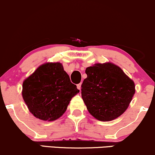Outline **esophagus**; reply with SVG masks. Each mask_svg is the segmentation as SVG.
I'll return each mask as SVG.
<instances>
[{"instance_id": "esophagus-1", "label": "esophagus", "mask_w": 155, "mask_h": 155, "mask_svg": "<svg viewBox=\"0 0 155 155\" xmlns=\"http://www.w3.org/2000/svg\"><path fill=\"white\" fill-rule=\"evenodd\" d=\"M77 87H78V89H79L80 91H81V83L78 84V85H77Z\"/></svg>"}]
</instances>
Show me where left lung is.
<instances>
[{
	"mask_svg": "<svg viewBox=\"0 0 155 155\" xmlns=\"http://www.w3.org/2000/svg\"><path fill=\"white\" fill-rule=\"evenodd\" d=\"M85 73L81 95L90 114L101 121H112L123 114L135 93L132 80L110 62L88 67Z\"/></svg>",
	"mask_w": 155,
	"mask_h": 155,
	"instance_id": "obj_1",
	"label": "left lung"
}]
</instances>
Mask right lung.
<instances>
[{"mask_svg":"<svg viewBox=\"0 0 155 155\" xmlns=\"http://www.w3.org/2000/svg\"><path fill=\"white\" fill-rule=\"evenodd\" d=\"M22 96L36 118L52 121L61 117L80 91L60 62L41 64L23 83Z\"/></svg>","mask_w":155,"mask_h":155,"instance_id":"1","label":"right lung"}]
</instances>
